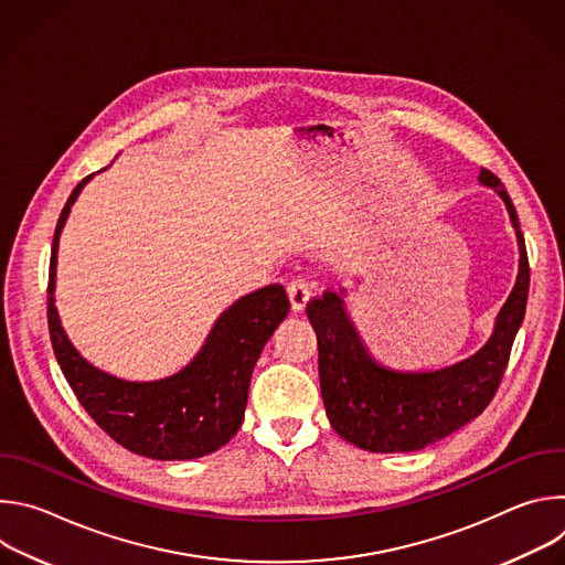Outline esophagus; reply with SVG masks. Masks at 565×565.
I'll use <instances>...</instances> for the list:
<instances>
[{"label": "esophagus", "mask_w": 565, "mask_h": 565, "mask_svg": "<svg viewBox=\"0 0 565 565\" xmlns=\"http://www.w3.org/2000/svg\"><path fill=\"white\" fill-rule=\"evenodd\" d=\"M288 297L295 312H301L310 299V284L306 279H292L288 284Z\"/></svg>", "instance_id": "1"}]
</instances>
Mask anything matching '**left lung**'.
<instances>
[{
    "instance_id": "obj_1",
    "label": "left lung",
    "mask_w": 565,
    "mask_h": 565,
    "mask_svg": "<svg viewBox=\"0 0 565 565\" xmlns=\"http://www.w3.org/2000/svg\"><path fill=\"white\" fill-rule=\"evenodd\" d=\"M480 185L505 203L519 241V275L492 338L471 358L438 371H395L371 358L344 306V288L327 290L306 306L319 347V386L333 429L351 445L377 451H418L473 418L492 402L523 324L530 264L519 216L503 183L480 170Z\"/></svg>"
}]
</instances>
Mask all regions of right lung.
Segmentation results:
<instances>
[{"label": "right lung", "instance_id": "obj_1", "mask_svg": "<svg viewBox=\"0 0 565 565\" xmlns=\"http://www.w3.org/2000/svg\"><path fill=\"white\" fill-rule=\"evenodd\" d=\"M79 181L55 225L49 266V333L57 364L79 405L125 449L156 460H190L223 447L244 423L255 364L290 310L284 286L270 284L236 299L221 312L203 349L179 373L129 382L109 375L75 351L55 308L57 244Z\"/></svg>", "mask_w": 565, "mask_h": 565}]
</instances>
